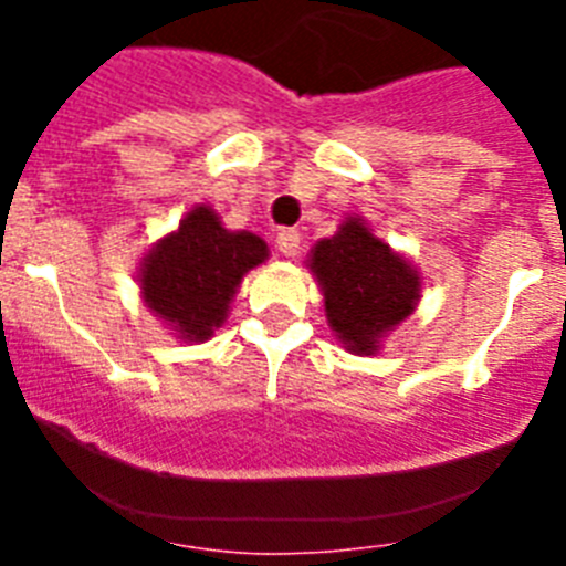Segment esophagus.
Wrapping results in <instances>:
<instances>
[{
    "instance_id": "esophagus-1",
    "label": "esophagus",
    "mask_w": 566,
    "mask_h": 566,
    "mask_svg": "<svg viewBox=\"0 0 566 566\" xmlns=\"http://www.w3.org/2000/svg\"><path fill=\"white\" fill-rule=\"evenodd\" d=\"M300 232H294V229H283V232H277V240H274V247H277V252L283 254V258H294V254L300 252Z\"/></svg>"
}]
</instances>
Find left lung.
<instances>
[{"instance_id":"8db88e82","label":"left lung","mask_w":566,"mask_h":566,"mask_svg":"<svg viewBox=\"0 0 566 566\" xmlns=\"http://www.w3.org/2000/svg\"><path fill=\"white\" fill-rule=\"evenodd\" d=\"M306 266L317 277L334 337L359 357L377 354L422 297L417 266L377 238L363 214H348L332 238L317 240Z\"/></svg>"}]
</instances>
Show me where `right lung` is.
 Here are the masks:
<instances>
[{"instance_id": "1", "label": "right lung", "mask_w": 566, "mask_h": 566, "mask_svg": "<svg viewBox=\"0 0 566 566\" xmlns=\"http://www.w3.org/2000/svg\"><path fill=\"white\" fill-rule=\"evenodd\" d=\"M269 260L260 234L232 232L207 203L155 240L138 266L144 306L184 343H207L227 323L240 280Z\"/></svg>"}]
</instances>
